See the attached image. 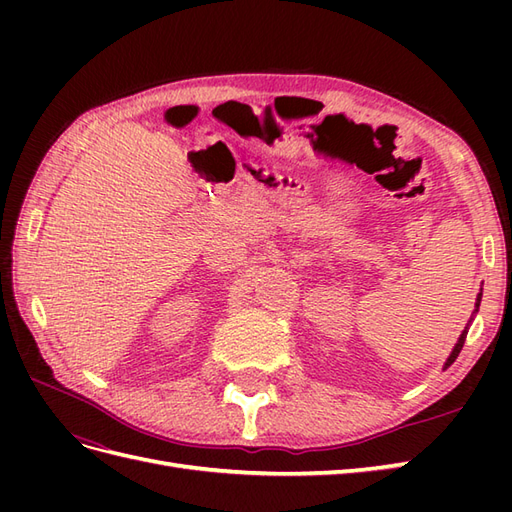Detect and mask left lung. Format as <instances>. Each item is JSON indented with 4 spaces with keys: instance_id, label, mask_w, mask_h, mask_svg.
Here are the masks:
<instances>
[{
    "instance_id": "1",
    "label": "left lung",
    "mask_w": 512,
    "mask_h": 512,
    "mask_svg": "<svg viewBox=\"0 0 512 512\" xmlns=\"http://www.w3.org/2000/svg\"><path fill=\"white\" fill-rule=\"evenodd\" d=\"M480 297H483V292H478V299H476V307L480 305ZM474 312H478V309H474ZM466 335H468V331H463V333H461V337H459V342L455 344V348H453L451 356H448V359H446V363H444V369H448V367H451V365L455 363V359H457V356H459V352H461V348H463V342H466Z\"/></svg>"
}]
</instances>
